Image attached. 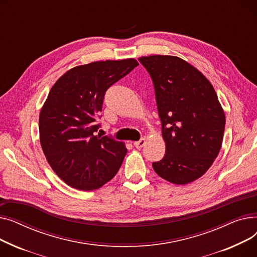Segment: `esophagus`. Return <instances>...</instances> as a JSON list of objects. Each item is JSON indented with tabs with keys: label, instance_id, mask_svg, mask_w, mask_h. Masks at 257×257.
<instances>
[{
	"label": "esophagus",
	"instance_id": "obj_1",
	"mask_svg": "<svg viewBox=\"0 0 257 257\" xmlns=\"http://www.w3.org/2000/svg\"><path fill=\"white\" fill-rule=\"evenodd\" d=\"M134 147L138 148V149H141V148H143L145 145H146V140L145 139H142L140 140L139 142H134Z\"/></svg>",
	"mask_w": 257,
	"mask_h": 257
}]
</instances>
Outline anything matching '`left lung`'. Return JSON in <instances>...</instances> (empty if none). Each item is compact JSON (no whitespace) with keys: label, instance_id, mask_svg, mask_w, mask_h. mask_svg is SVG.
Returning <instances> with one entry per match:
<instances>
[{"label":"left lung","instance_id":"left-lung-1","mask_svg":"<svg viewBox=\"0 0 257 257\" xmlns=\"http://www.w3.org/2000/svg\"><path fill=\"white\" fill-rule=\"evenodd\" d=\"M139 60L153 81L166 143V154L153 169L171 183H191L207 172L222 147L225 113L217 92L180 57L151 55Z\"/></svg>","mask_w":257,"mask_h":257}]
</instances>
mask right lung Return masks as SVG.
<instances>
[{
    "mask_svg": "<svg viewBox=\"0 0 257 257\" xmlns=\"http://www.w3.org/2000/svg\"><path fill=\"white\" fill-rule=\"evenodd\" d=\"M138 65L134 58L77 65L52 86L39 113V141L52 170L67 185L97 190L120 168L125 143L96 136V118L107 88Z\"/></svg>",
    "mask_w": 257,
    "mask_h": 257,
    "instance_id": "obj_1",
    "label": "right lung"
}]
</instances>
